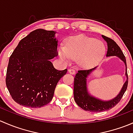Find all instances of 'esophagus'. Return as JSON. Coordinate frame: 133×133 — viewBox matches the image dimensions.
<instances>
[{"label":"esophagus","instance_id":"34e87169","mask_svg":"<svg viewBox=\"0 0 133 133\" xmlns=\"http://www.w3.org/2000/svg\"><path fill=\"white\" fill-rule=\"evenodd\" d=\"M68 71H69V73H70V74H71V75H74L75 73V69H71V68H69V69H68Z\"/></svg>","mask_w":133,"mask_h":133}]
</instances>
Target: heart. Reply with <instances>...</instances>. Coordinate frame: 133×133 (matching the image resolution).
<instances>
[{"label":"heart","instance_id":"heart-1","mask_svg":"<svg viewBox=\"0 0 133 133\" xmlns=\"http://www.w3.org/2000/svg\"><path fill=\"white\" fill-rule=\"evenodd\" d=\"M58 53L63 60H68L71 57L78 58V62L82 67L92 68L104 57L105 46L102 42L79 35L68 38L65 48H60Z\"/></svg>","mask_w":133,"mask_h":133}]
</instances>
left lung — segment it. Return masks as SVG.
<instances>
[{
    "mask_svg": "<svg viewBox=\"0 0 133 133\" xmlns=\"http://www.w3.org/2000/svg\"><path fill=\"white\" fill-rule=\"evenodd\" d=\"M104 39L108 43V51L106 56H117L125 63V75L127 80L123 85L120 93L116 97L109 101H102L89 95L87 89L86 78L91 72L96 68L91 69L78 70L74 78V99L79 107L85 111L90 112H101L108 111L115 106L122 98L128 85V75L127 71V64L125 57L120 47L111 38L102 35Z\"/></svg>",
    "mask_w": 133,
    "mask_h": 133,
    "instance_id": "left-lung-1",
    "label": "left lung"
}]
</instances>
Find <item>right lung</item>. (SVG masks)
Returning <instances> with one entry per match:
<instances>
[{
  "label": "right lung",
  "mask_w": 133,
  "mask_h": 133,
  "mask_svg": "<svg viewBox=\"0 0 133 133\" xmlns=\"http://www.w3.org/2000/svg\"><path fill=\"white\" fill-rule=\"evenodd\" d=\"M55 32L38 29L22 38L9 59L6 84L12 98L28 108H41L53 99L60 79L51 59L58 55Z\"/></svg>",
  "instance_id": "1"
}]
</instances>
